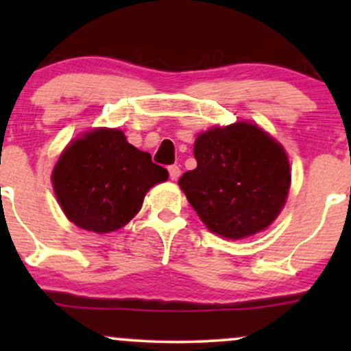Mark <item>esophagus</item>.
I'll list each match as a JSON object with an SVG mask.
<instances>
[{"label":"esophagus","mask_w":351,"mask_h":351,"mask_svg":"<svg viewBox=\"0 0 351 351\" xmlns=\"http://www.w3.org/2000/svg\"><path fill=\"white\" fill-rule=\"evenodd\" d=\"M168 173H170V178H171L173 181H175V180L180 178L181 170H180L178 165H171V167H168Z\"/></svg>","instance_id":"34e87169"}]
</instances>
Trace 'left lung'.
I'll use <instances>...</instances> for the list:
<instances>
[{
  "label": "left lung",
  "instance_id": "obj_1",
  "mask_svg": "<svg viewBox=\"0 0 351 351\" xmlns=\"http://www.w3.org/2000/svg\"><path fill=\"white\" fill-rule=\"evenodd\" d=\"M198 167L178 184L215 234L243 239L276 221L291 188L287 153L256 123L203 132L195 142Z\"/></svg>",
  "mask_w": 351,
  "mask_h": 351
}]
</instances>
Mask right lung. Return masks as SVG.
<instances>
[{
    "instance_id": "add662e5",
    "label": "right lung",
    "mask_w": 351,
    "mask_h": 351,
    "mask_svg": "<svg viewBox=\"0 0 351 351\" xmlns=\"http://www.w3.org/2000/svg\"><path fill=\"white\" fill-rule=\"evenodd\" d=\"M168 180L119 128H95L69 143L52 171L54 193L67 219L97 234L117 231L140 211L147 191Z\"/></svg>"
}]
</instances>
